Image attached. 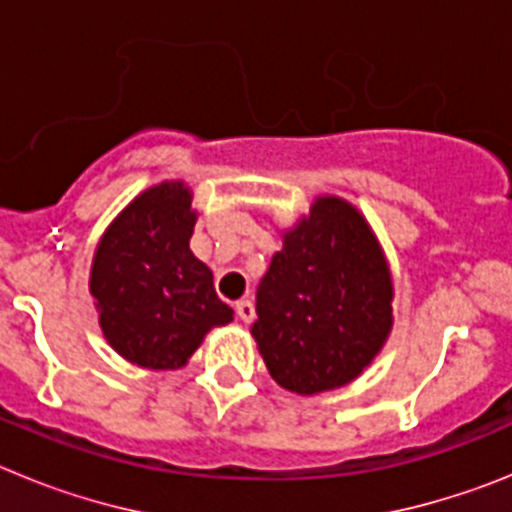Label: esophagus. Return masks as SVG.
Listing matches in <instances>:
<instances>
[{"label":"esophagus","instance_id":"1","mask_svg":"<svg viewBox=\"0 0 512 512\" xmlns=\"http://www.w3.org/2000/svg\"><path fill=\"white\" fill-rule=\"evenodd\" d=\"M235 312H238V318H241L243 323H251V320L256 318V307H253L251 300L235 302Z\"/></svg>","mask_w":512,"mask_h":512}]
</instances>
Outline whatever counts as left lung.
<instances>
[{
  "label": "left lung",
  "instance_id": "obj_1",
  "mask_svg": "<svg viewBox=\"0 0 512 512\" xmlns=\"http://www.w3.org/2000/svg\"><path fill=\"white\" fill-rule=\"evenodd\" d=\"M251 333L284 390L318 395L359 377L392 328V277L356 207L320 197L284 233L256 289Z\"/></svg>",
  "mask_w": 512,
  "mask_h": 512
}]
</instances>
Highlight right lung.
<instances>
[{
    "mask_svg": "<svg viewBox=\"0 0 512 512\" xmlns=\"http://www.w3.org/2000/svg\"><path fill=\"white\" fill-rule=\"evenodd\" d=\"M194 220L189 189L158 184L120 212L94 253L89 287L104 338L146 369L184 366L207 330L233 320L189 251Z\"/></svg>",
    "mask_w": 512,
    "mask_h": 512,
    "instance_id": "obj_1",
    "label": "right lung"
}]
</instances>
